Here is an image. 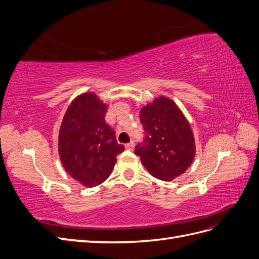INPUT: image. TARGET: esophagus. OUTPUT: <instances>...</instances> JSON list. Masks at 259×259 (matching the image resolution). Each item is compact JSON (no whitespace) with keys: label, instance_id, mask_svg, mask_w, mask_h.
Segmentation results:
<instances>
[{"label":"esophagus","instance_id":"1","mask_svg":"<svg viewBox=\"0 0 259 259\" xmlns=\"http://www.w3.org/2000/svg\"><path fill=\"white\" fill-rule=\"evenodd\" d=\"M134 147H135V143L134 142H131V143L125 145V148H126L127 150H133V149H134Z\"/></svg>","mask_w":259,"mask_h":259}]
</instances>
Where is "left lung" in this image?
<instances>
[{
    "mask_svg": "<svg viewBox=\"0 0 259 259\" xmlns=\"http://www.w3.org/2000/svg\"><path fill=\"white\" fill-rule=\"evenodd\" d=\"M146 136L135 148L143 165L153 177L171 180L184 174L195 155L190 124L173 100L159 97L139 113Z\"/></svg>",
    "mask_w": 259,
    "mask_h": 259,
    "instance_id": "1",
    "label": "left lung"
}]
</instances>
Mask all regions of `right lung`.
<instances>
[{
	"label": "right lung",
	"mask_w": 259,
	"mask_h": 259,
	"mask_svg": "<svg viewBox=\"0 0 259 259\" xmlns=\"http://www.w3.org/2000/svg\"><path fill=\"white\" fill-rule=\"evenodd\" d=\"M107 106L85 93L68 107L62 120L58 151L67 173L85 187H95L111 174L116 155L124 151L105 121Z\"/></svg>",
	"instance_id": "add662e5"
}]
</instances>
